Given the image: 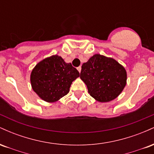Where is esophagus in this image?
<instances>
[{"label": "esophagus", "instance_id": "esophagus-1", "mask_svg": "<svg viewBox=\"0 0 154 154\" xmlns=\"http://www.w3.org/2000/svg\"><path fill=\"white\" fill-rule=\"evenodd\" d=\"M81 69H82V67H81V66L77 67V70H78V72H81Z\"/></svg>", "mask_w": 154, "mask_h": 154}]
</instances>
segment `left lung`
Masks as SVG:
<instances>
[{
    "instance_id": "obj_1",
    "label": "left lung",
    "mask_w": 154,
    "mask_h": 154,
    "mask_svg": "<svg viewBox=\"0 0 154 154\" xmlns=\"http://www.w3.org/2000/svg\"><path fill=\"white\" fill-rule=\"evenodd\" d=\"M80 78L93 98L100 102H109L123 91L127 72L116 60L95 54L82 64Z\"/></svg>"
}]
</instances>
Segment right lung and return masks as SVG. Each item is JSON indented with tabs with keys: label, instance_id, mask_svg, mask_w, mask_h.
Returning a JSON list of instances; mask_svg holds the SVG:
<instances>
[{
	"label": "right lung",
	"instance_id": "add662e5",
	"mask_svg": "<svg viewBox=\"0 0 154 154\" xmlns=\"http://www.w3.org/2000/svg\"><path fill=\"white\" fill-rule=\"evenodd\" d=\"M79 76L71 63L55 55L43 59L32 69L30 76L32 88L45 101H57L69 91L72 82Z\"/></svg>",
	"mask_w": 154,
	"mask_h": 154
}]
</instances>
